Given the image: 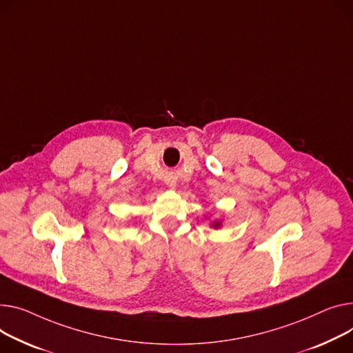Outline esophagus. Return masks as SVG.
<instances>
[{
  "label": "esophagus",
  "mask_w": 353,
  "mask_h": 353,
  "mask_svg": "<svg viewBox=\"0 0 353 353\" xmlns=\"http://www.w3.org/2000/svg\"><path fill=\"white\" fill-rule=\"evenodd\" d=\"M168 184H169L170 187H174V185H176V181H174V180H169V181H168Z\"/></svg>",
  "instance_id": "obj_1"
}]
</instances>
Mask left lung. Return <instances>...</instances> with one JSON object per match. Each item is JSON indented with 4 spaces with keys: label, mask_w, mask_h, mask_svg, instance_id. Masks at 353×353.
I'll return each mask as SVG.
<instances>
[{
    "label": "left lung",
    "mask_w": 353,
    "mask_h": 353,
    "mask_svg": "<svg viewBox=\"0 0 353 353\" xmlns=\"http://www.w3.org/2000/svg\"><path fill=\"white\" fill-rule=\"evenodd\" d=\"M219 225H220V223H214V224H213V227H219Z\"/></svg>",
    "instance_id": "obj_1"
}]
</instances>
